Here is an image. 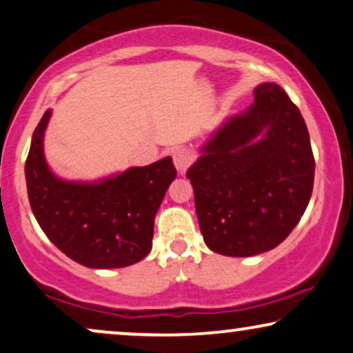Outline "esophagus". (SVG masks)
Instances as JSON below:
<instances>
[{"instance_id":"34e87169","label":"esophagus","mask_w":353,"mask_h":353,"mask_svg":"<svg viewBox=\"0 0 353 353\" xmlns=\"http://www.w3.org/2000/svg\"><path fill=\"white\" fill-rule=\"evenodd\" d=\"M192 161H194V157H192V154L188 151V149H176V151L173 152V163H175L176 170L180 173H185L186 168L192 163Z\"/></svg>"}]
</instances>
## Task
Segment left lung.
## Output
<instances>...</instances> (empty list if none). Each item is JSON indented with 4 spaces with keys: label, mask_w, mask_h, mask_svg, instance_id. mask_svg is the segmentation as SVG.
Instances as JSON below:
<instances>
[{
    "label": "left lung",
    "mask_w": 353,
    "mask_h": 353,
    "mask_svg": "<svg viewBox=\"0 0 353 353\" xmlns=\"http://www.w3.org/2000/svg\"><path fill=\"white\" fill-rule=\"evenodd\" d=\"M207 248L252 257L281 244L312 197L315 161L301 110L276 83L230 117L186 172Z\"/></svg>",
    "instance_id": "left-lung-1"
}]
</instances>
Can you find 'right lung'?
I'll return each instance as SVG.
<instances>
[{"mask_svg":"<svg viewBox=\"0 0 353 353\" xmlns=\"http://www.w3.org/2000/svg\"><path fill=\"white\" fill-rule=\"evenodd\" d=\"M46 110L32 137L26 162L28 201L52 244L88 268H123L151 252L154 219L175 180L172 157L132 167L96 181H69L48 165L43 138Z\"/></svg>","mask_w":353,"mask_h":353,"instance_id":"obj_1","label":"right lung"}]
</instances>
